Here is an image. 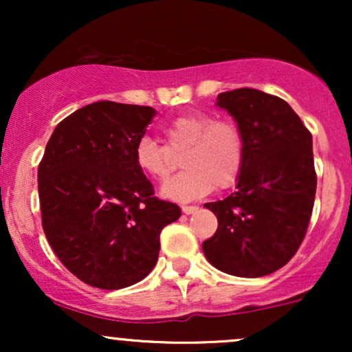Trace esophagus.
Wrapping results in <instances>:
<instances>
[{"label":"esophagus","instance_id":"1","mask_svg":"<svg viewBox=\"0 0 352 352\" xmlns=\"http://www.w3.org/2000/svg\"><path fill=\"white\" fill-rule=\"evenodd\" d=\"M197 210H199L197 205H184V207H182V212H184L185 215H192V213H195Z\"/></svg>","mask_w":352,"mask_h":352}]
</instances>
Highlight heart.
Listing matches in <instances>:
<instances>
[{
  "label": "heart",
  "mask_w": 352,
  "mask_h": 352,
  "mask_svg": "<svg viewBox=\"0 0 352 352\" xmlns=\"http://www.w3.org/2000/svg\"><path fill=\"white\" fill-rule=\"evenodd\" d=\"M168 148L184 152L185 172L173 177L160 188V195L173 201H192L208 195L213 188L235 185L245 165V139L232 120H213L201 112L177 116L164 129ZM137 168L151 179L164 182L170 175V153L152 137L135 142Z\"/></svg>",
  "instance_id": "obj_1"
}]
</instances>
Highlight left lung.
Segmentation results:
<instances>
[{"instance_id": "left-lung-1", "label": "left lung", "mask_w": 352, "mask_h": 352, "mask_svg": "<svg viewBox=\"0 0 352 352\" xmlns=\"http://www.w3.org/2000/svg\"><path fill=\"white\" fill-rule=\"evenodd\" d=\"M245 139L236 190L205 204L217 215L205 258L220 272L260 278L293 258L306 235L316 193L313 137L286 100L250 87L218 94Z\"/></svg>"}]
</instances>
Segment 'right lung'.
Wrapping results in <instances>:
<instances>
[{
    "instance_id": "obj_1",
    "label": "right lung",
    "mask_w": 352,
    "mask_h": 352,
    "mask_svg": "<svg viewBox=\"0 0 352 352\" xmlns=\"http://www.w3.org/2000/svg\"><path fill=\"white\" fill-rule=\"evenodd\" d=\"M155 109L99 100L60 120L38 168L43 230L80 281L120 289L157 263L160 232L180 208L153 197L137 168L135 142Z\"/></svg>"
}]
</instances>
